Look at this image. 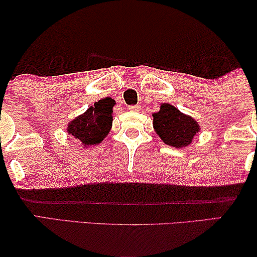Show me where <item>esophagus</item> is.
I'll use <instances>...</instances> for the list:
<instances>
[{
  "mask_svg": "<svg viewBox=\"0 0 257 257\" xmlns=\"http://www.w3.org/2000/svg\"><path fill=\"white\" fill-rule=\"evenodd\" d=\"M140 108H142V106H140V105H130V106H128V110L130 111H135V112L140 111Z\"/></svg>",
  "mask_w": 257,
  "mask_h": 257,
  "instance_id": "obj_1",
  "label": "esophagus"
}]
</instances>
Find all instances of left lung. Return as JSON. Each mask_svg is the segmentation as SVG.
<instances>
[{
  "instance_id": "obj_1",
  "label": "left lung",
  "mask_w": 257,
  "mask_h": 257,
  "mask_svg": "<svg viewBox=\"0 0 257 257\" xmlns=\"http://www.w3.org/2000/svg\"><path fill=\"white\" fill-rule=\"evenodd\" d=\"M152 117L157 135L165 144L175 149L188 146L200 131L195 119L182 113L171 104H161L159 112L153 113Z\"/></svg>"
}]
</instances>
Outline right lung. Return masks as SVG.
I'll use <instances>...</instances> for the list:
<instances>
[{
  "mask_svg": "<svg viewBox=\"0 0 257 257\" xmlns=\"http://www.w3.org/2000/svg\"><path fill=\"white\" fill-rule=\"evenodd\" d=\"M114 104L115 101L108 97L96 101L93 106L69 122L68 135L75 137L85 147L101 143L112 127Z\"/></svg>",
  "mask_w": 257,
  "mask_h": 257,
  "instance_id": "right-lung-1",
  "label": "right lung"
}]
</instances>
